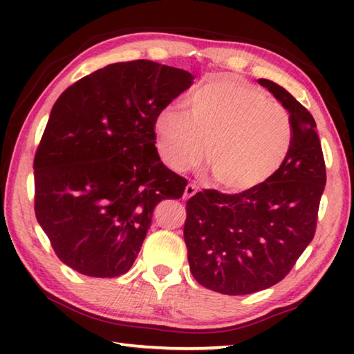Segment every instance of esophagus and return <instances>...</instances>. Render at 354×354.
Returning a JSON list of instances; mask_svg holds the SVG:
<instances>
[{
    "label": "esophagus",
    "mask_w": 354,
    "mask_h": 354,
    "mask_svg": "<svg viewBox=\"0 0 354 354\" xmlns=\"http://www.w3.org/2000/svg\"><path fill=\"white\" fill-rule=\"evenodd\" d=\"M196 194V187L194 184H187L185 185V189H184V198L185 200H189V198H192V196H194Z\"/></svg>",
    "instance_id": "esophagus-1"
}]
</instances>
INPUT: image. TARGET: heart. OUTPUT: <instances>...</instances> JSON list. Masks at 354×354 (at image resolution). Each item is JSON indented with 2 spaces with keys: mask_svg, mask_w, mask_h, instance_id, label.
<instances>
[{
  "mask_svg": "<svg viewBox=\"0 0 354 354\" xmlns=\"http://www.w3.org/2000/svg\"><path fill=\"white\" fill-rule=\"evenodd\" d=\"M187 106V112L165 107L154 120L159 158L173 171L200 164L209 147L214 181L242 194L266 184L289 158V112L247 81L209 76L189 95Z\"/></svg>",
  "mask_w": 354,
  "mask_h": 354,
  "instance_id": "1",
  "label": "heart"
}]
</instances>
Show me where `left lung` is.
Listing matches in <instances>:
<instances>
[{"instance_id": "left-lung-1", "label": "left lung", "mask_w": 354, "mask_h": 354, "mask_svg": "<svg viewBox=\"0 0 354 354\" xmlns=\"http://www.w3.org/2000/svg\"><path fill=\"white\" fill-rule=\"evenodd\" d=\"M289 112L293 145L281 170L242 194L203 190L187 201L184 241L201 286L247 295L279 283L315 234L326 169L315 120L284 87L257 80Z\"/></svg>"}]
</instances>
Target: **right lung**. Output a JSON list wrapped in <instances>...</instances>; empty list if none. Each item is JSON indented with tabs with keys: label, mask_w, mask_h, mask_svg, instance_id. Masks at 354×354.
Listing matches in <instances>:
<instances>
[{
	"label": "right lung",
	"mask_w": 354,
	"mask_h": 354,
	"mask_svg": "<svg viewBox=\"0 0 354 354\" xmlns=\"http://www.w3.org/2000/svg\"><path fill=\"white\" fill-rule=\"evenodd\" d=\"M153 61L118 62L70 86L34 158L35 217L59 259L93 278L127 273L162 200L187 181L156 149L154 120L194 84Z\"/></svg>",
	"instance_id": "1"
}]
</instances>
